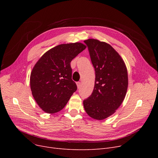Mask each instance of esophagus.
<instances>
[{"label": "esophagus", "mask_w": 158, "mask_h": 158, "mask_svg": "<svg viewBox=\"0 0 158 158\" xmlns=\"http://www.w3.org/2000/svg\"><path fill=\"white\" fill-rule=\"evenodd\" d=\"M81 82H77V88H81Z\"/></svg>", "instance_id": "34e87169"}]
</instances>
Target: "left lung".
Instances as JSON below:
<instances>
[{"label":"left lung","instance_id":"left-lung-1","mask_svg":"<svg viewBox=\"0 0 158 158\" xmlns=\"http://www.w3.org/2000/svg\"><path fill=\"white\" fill-rule=\"evenodd\" d=\"M95 72L93 92L83 101L90 117L102 120L114 113L125 98L128 75L119 54L108 44L98 40H85Z\"/></svg>","mask_w":158,"mask_h":158}]
</instances>
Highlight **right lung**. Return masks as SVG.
<instances>
[{
	"instance_id": "right-lung-1",
	"label": "right lung",
	"mask_w": 158,
	"mask_h": 158,
	"mask_svg": "<svg viewBox=\"0 0 158 158\" xmlns=\"http://www.w3.org/2000/svg\"><path fill=\"white\" fill-rule=\"evenodd\" d=\"M86 47L79 42L61 44L46 52L35 64L30 76L31 89L44 111H61L77 90L70 63Z\"/></svg>"
}]
</instances>
